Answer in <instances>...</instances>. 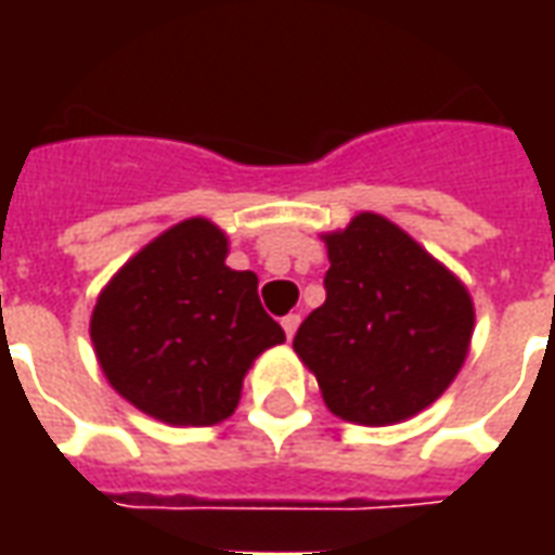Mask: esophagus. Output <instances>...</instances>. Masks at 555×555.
I'll use <instances>...</instances> for the list:
<instances>
[{
  "mask_svg": "<svg viewBox=\"0 0 555 555\" xmlns=\"http://www.w3.org/2000/svg\"><path fill=\"white\" fill-rule=\"evenodd\" d=\"M297 326H300V314H285V318H282V330H285L288 341L294 338V333H297Z\"/></svg>",
  "mask_w": 555,
  "mask_h": 555,
  "instance_id": "1",
  "label": "esophagus"
}]
</instances>
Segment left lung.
Segmentation results:
<instances>
[{
    "mask_svg": "<svg viewBox=\"0 0 555 555\" xmlns=\"http://www.w3.org/2000/svg\"><path fill=\"white\" fill-rule=\"evenodd\" d=\"M324 243L326 300L297 330V357L336 416L357 425L416 416L469 353V291L380 214H357Z\"/></svg>",
    "mask_w": 555,
    "mask_h": 555,
    "instance_id": "left-lung-1",
    "label": "left lung"
}]
</instances>
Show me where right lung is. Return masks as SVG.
<instances>
[{"label":"right lung","instance_id":"obj_1","mask_svg":"<svg viewBox=\"0 0 555 555\" xmlns=\"http://www.w3.org/2000/svg\"><path fill=\"white\" fill-rule=\"evenodd\" d=\"M229 237L183 219L147 243L101 291L91 345L121 398L166 425H217L241 401L255 357L282 345L258 276L225 264Z\"/></svg>","mask_w":555,"mask_h":555}]
</instances>
